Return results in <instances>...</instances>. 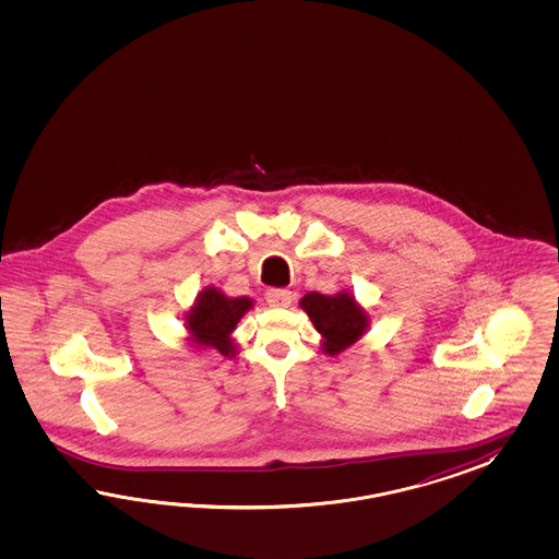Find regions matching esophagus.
<instances>
[{
    "mask_svg": "<svg viewBox=\"0 0 559 559\" xmlns=\"http://www.w3.org/2000/svg\"><path fill=\"white\" fill-rule=\"evenodd\" d=\"M266 301L272 307H288L293 301V293L288 288H269L266 293Z\"/></svg>",
    "mask_w": 559,
    "mask_h": 559,
    "instance_id": "obj_1",
    "label": "esophagus"
}]
</instances>
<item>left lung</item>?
Returning a JSON list of instances; mask_svg holds the SVG:
<instances>
[{"label": "left lung", "instance_id": "1", "mask_svg": "<svg viewBox=\"0 0 559 559\" xmlns=\"http://www.w3.org/2000/svg\"><path fill=\"white\" fill-rule=\"evenodd\" d=\"M299 305L309 316L313 328L322 334V350L325 355H338L355 344L369 328L367 311L356 304L350 293L322 295L313 290L307 293Z\"/></svg>", "mask_w": 559, "mask_h": 559}]
</instances>
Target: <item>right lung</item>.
Listing matches in <instances>:
<instances>
[{"mask_svg": "<svg viewBox=\"0 0 559 559\" xmlns=\"http://www.w3.org/2000/svg\"><path fill=\"white\" fill-rule=\"evenodd\" d=\"M252 305L250 297L231 299L225 297L219 288H204L187 313L188 340L201 348H215L223 356H236L231 332Z\"/></svg>", "mask_w": 559, "mask_h": 559, "instance_id": "1", "label": "right lung"}]
</instances>
